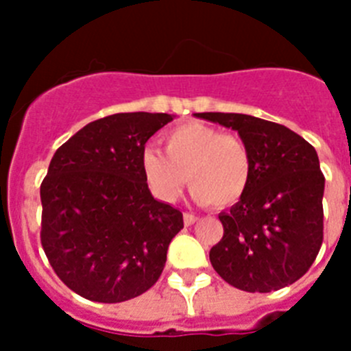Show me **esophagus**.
I'll list each match as a JSON object with an SVG mask.
<instances>
[{
  "label": "esophagus",
  "mask_w": 351,
  "mask_h": 351,
  "mask_svg": "<svg viewBox=\"0 0 351 351\" xmlns=\"http://www.w3.org/2000/svg\"><path fill=\"white\" fill-rule=\"evenodd\" d=\"M196 221H198V216H194L193 212H184V223H185V226L194 225Z\"/></svg>",
  "instance_id": "34e87169"
}]
</instances>
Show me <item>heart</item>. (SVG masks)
<instances>
[{"label": "heart", "instance_id": "b5f03b06", "mask_svg": "<svg viewBox=\"0 0 351 351\" xmlns=\"http://www.w3.org/2000/svg\"><path fill=\"white\" fill-rule=\"evenodd\" d=\"M166 153L146 148L143 171L153 193L175 199L185 180L199 203L228 207L243 198L252 180V153L241 137L203 123H184L164 137Z\"/></svg>", "mask_w": 351, "mask_h": 351}]
</instances>
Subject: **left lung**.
I'll list each match as a JSON object with an SVG mask.
<instances>
[{
    "label": "left lung",
    "instance_id": "1",
    "mask_svg": "<svg viewBox=\"0 0 351 351\" xmlns=\"http://www.w3.org/2000/svg\"><path fill=\"white\" fill-rule=\"evenodd\" d=\"M196 116L237 130L252 153L248 189L219 214L223 237L208 255L212 267L248 293L294 284L316 261L323 243L325 176L316 149L278 123L223 112Z\"/></svg>",
    "mask_w": 351,
    "mask_h": 351
}]
</instances>
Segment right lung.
<instances>
[{"instance_id":"1","label":"right lung","mask_w":351,"mask_h":351,"mask_svg":"<svg viewBox=\"0 0 351 351\" xmlns=\"http://www.w3.org/2000/svg\"><path fill=\"white\" fill-rule=\"evenodd\" d=\"M169 114L125 112L76 132L55 152L40 184L44 253L84 298L119 303L146 293L184 228L178 208L157 202L144 176V144Z\"/></svg>"}]
</instances>
